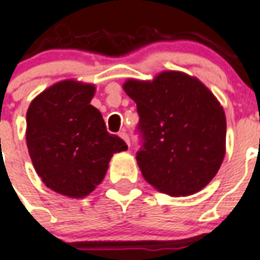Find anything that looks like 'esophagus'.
I'll return each mask as SVG.
<instances>
[{
  "label": "esophagus",
  "instance_id": "esophagus-1",
  "mask_svg": "<svg viewBox=\"0 0 260 260\" xmlns=\"http://www.w3.org/2000/svg\"><path fill=\"white\" fill-rule=\"evenodd\" d=\"M119 136H120L121 139H123V140H124V141H126L127 145H128V147H130V139H128V134H127L126 132H124V130H123V132H120V133H119Z\"/></svg>",
  "mask_w": 260,
  "mask_h": 260
}]
</instances>
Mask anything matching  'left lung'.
<instances>
[{"instance_id": "1", "label": "left lung", "mask_w": 260, "mask_h": 260, "mask_svg": "<svg viewBox=\"0 0 260 260\" xmlns=\"http://www.w3.org/2000/svg\"><path fill=\"white\" fill-rule=\"evenodd\" d=\"M137 105L144 179L159 192L189 196L202 190L221 167L227 123L218 101L196 78L165 71L154 81L123 85Z\"/></svg>"}]
</instances>
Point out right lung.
I'll list each match as a JSON object with an SVG mask.
<instances>
[{"label": "right lung", "mask_w": 260, "mask_h": 260, "mask_svg": "<svg viewBox=\"0 0 260 260\" xmlns=\"http://www.w3.org/2000/svg\"><path fill=\"white\" fill-rule=\"evenodd\" d=\"M95 86L61 81L32 101L26 113V144L38 175L51 190L84 198L96 187L115 152L127 150L108 133L91 105Z\"/></svg>", "instance_id": "add662e5"}]
</instances>
